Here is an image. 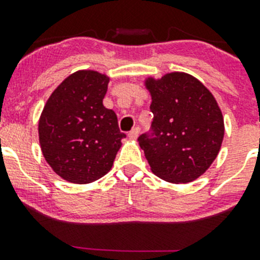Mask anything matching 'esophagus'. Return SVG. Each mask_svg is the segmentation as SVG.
Segmentation results:
<instances>
[{
	"mask_svg": "<svg viewBox=\"0 0 260 260\" xmlns=\"http://www.w3.org/2000/svg\"><path fill=\"white\" fill-rule=\"evenodd\" d=\"M139 132H141V128L137 126V127L133 128L132 132H128V138H130V139H137L138 135H139Z\"/></svg>",
	"mask_w": 260,
	"mask_h": 260,
	"instance_id": "esophagus-1",
	"label": "esophagus"
}]
</instances>
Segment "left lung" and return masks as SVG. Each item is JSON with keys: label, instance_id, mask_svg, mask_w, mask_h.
<instances>
[{"label": "left lung", "instance_id": "obj_1", "mask_svg": "<svg viewBox=\"0 0 260 260\" xmlns=\"http://www.w3.org/2000/svg\"><path fill=\"white\" fill-rule=\"evenodd\" d=\"M153 121L138 141L157 177L191 182L207 171L224 138V119L212 93L198 79L172 73L147 80Z\"/></svg>", "mask_w": 260, "mask_h": 260}]
</instances>
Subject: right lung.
I'll return each mask as SVG.
<instances>
[{
    "label": "right lung",
    "mask_w": 260,
    "mask_h": 260,
    "mask_svg": "<svg viewBox=\"0 0 260 260\" xmlns=\"http://www.w3.org/2000/svg\"><path fill=\"white\" fill-rule=\"evenodd\" d=\"M108 83L96 71H77L54 89L41 113L43 155L69 182L89 183L105 176L126 138L116 113L103 105Z\"/></svg>",
    "instance_id": "1"
}]
</instances>
